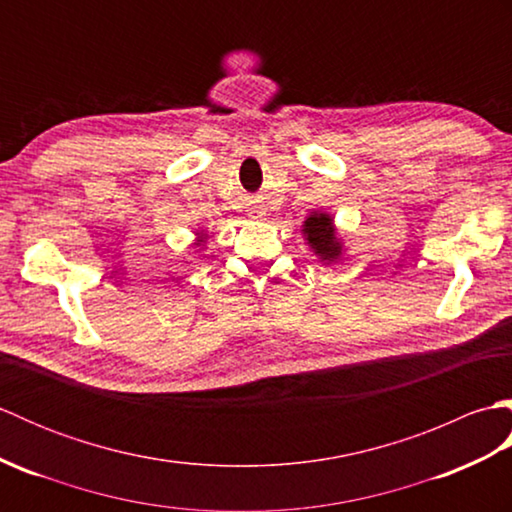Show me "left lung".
I'll list each match as a JSON object with an SVG mask.
<instances>
[{
	"label": "left lung",
	"instance_id": "left-lung-1",
	"mask_svg": "<svg viewBox=\"0 0 512 512\" xmlns=\"http://www.w3.org/2000/svg\"><path fill=\"white\" fill-rule=\"evenodd\" d=\"M303 231L308 235V244L314 248L321 259H328V262H334L341 253V246L334 237V226H332V217L325 213H314L310 215L306 224H303Z\"/></svg>",
	"mask_w": 512,
	"mask_h": 512
}]
</instances>
